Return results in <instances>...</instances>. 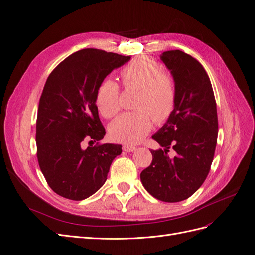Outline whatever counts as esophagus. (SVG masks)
<instances>
[{"label": "esophagus", "mask_w": 255, "mask_h": 255, "mask_svg": "<svg viewBox=\"0 0 255 255\" xmlns=\"http://www.w3.org/2000/svg\"><path fill=\"white\" fill-rule=\"evenodd\" d=\"M122 149L125 152H134L136 150V146H134L132 144H125Z\"/></svg>", "instance_id": "obj_1"}]
</instances>
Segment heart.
Here are the masks:
<instances>
[{"mask_svg":"<svg viewBox=\"0 0 255 255\" xmlns=\"http://www.w3.org/2000/svg\"><path fill=\"white\" fill-rule=\"evenodd\" d=\"M121 78L126 87L139 89L136 99L138 110L121 114L112 122L110 132L116 140L136 143L150 132L154 117L158 122L170 117L175 105V85L155 60L143 56L123 68ZM96 103L105 118L114 117L120 110L118 84L112 79L104 80L97 89Z\"/></svg>","mask_w":255,"mask_h":255,"instance_id":"b5f03b06","label":"heart"}]
</instances>
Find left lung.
<instances>
[{
  "mask_svg": "<svg viewBox=\"0 0 255 255\" xmlns=\"http://www.w3.org/2000/svg\"><path fill=\"white\" fill-rule=\"evenodd\" d=\"M160 60L176 91L172 114L152 136L161 148L151 150V165L140 173L143 187L164 202H180L200 188L210 172L218 136L217 107L210 78L197 59L180 50ZM176 152L169 158L168 149Z\"/></svg>",
  "mask_w": 255,
  "mask_h": 255,
  "instance_id": "left-lung-1",
  "label": "left lung"
}]
</instances>
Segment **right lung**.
<instances>
[{
	"mask_svg": "<svg viewBox=\"0 0 255 255\" xmlns=\"http://www.w3.org/2000/svg\"><path fill=\"white\" fill-rule=\"evenodd\" d=\"M130 56L98 49L71 54L54 69L43 87L36 123L37 157L57 195L81 201L101 188L122 145L99 144L105 129L99 118V85ZM97 142L83 148V143Z\"/></svg>",
	"mask_w": 255,
	"mask_h": 255,
	"instance_id": "add662e5",
	"label": "right lung"
}]
</instances>
